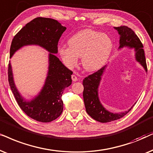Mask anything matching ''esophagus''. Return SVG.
<instances>
[{
  "instance_id": "obj_1",
  "label": "esophagus",
  "mask_w": 153,
  "mask_h": 153,
  "mask_svg": "<svg viewBox=\"0 0 153 153\" xmlns=\"http://www.w3.org/2000/svg\"><path fill=\"white\" fill-rule=\"evenodd\" d=\"M71 78H72V80L73 82H76V81H78V78H77V76L75 75H71Z\"/></svg>"
}]
</instances>
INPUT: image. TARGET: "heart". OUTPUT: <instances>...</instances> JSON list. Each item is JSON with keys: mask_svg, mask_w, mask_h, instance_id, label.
<instances>
[{"mask_svg": "<svg viewBox=\"0 0 153 153\" xmlns=\"http://www.w3.org/2000/svg\"><path fill=\"white\" fill-rule=\"evenodd\" d=\"M68 46L58 45L62 62L68 68L78 64V58L85 70L95 71L104 66L113 49V40L105 33L94 30H82L71 36Z\"/></svg>", "mask_w": 153, "mask_h": 153, "instance_id": "obj_1", "label": "heart"}]
</instances>
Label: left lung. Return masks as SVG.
<instances>
[{"label": "left lung", "instance_id": "8db88e82", "mask_svg": "<svg viewBox=\"0 0 153 153\" xmlns=\"http://www.w3.org/2000/svg\"><path fill=\"white\" fill-rule=\"evenodd\" d=\"M114 28L117 30L118 34L120 35V50L123 48L134 49L135 52L136 61L139 63L143 66L144 70L147 72L145 53L143 49V46L135 33L131 28L125 26L114 27ZM106 66L107 65H105L96 73L86 77L82 82L84 86L83 99L87 113L95 120L103 123L120 119L129 113L134 106L133 105L127 111L117 113H111L103 107L99 98V87L101 80V77Z\"/></svg>", "mask_w": 153, "mask_h": 153}]
</instances>
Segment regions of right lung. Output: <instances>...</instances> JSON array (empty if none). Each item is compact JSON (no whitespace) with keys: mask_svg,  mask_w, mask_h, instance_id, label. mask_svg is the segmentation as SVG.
<instances>
[{"mask_svg":"<svg viewBox=\"0 0 153 153\" xmlns=\"http://www.w3.org/2000/svg\"><path fill=\"white\" fill-rule=\"evenodd\" d=\"M66 29L55 19L37 17L16 34L10 47V58L20 48L27 45H38L49 52L48 71L45 84L38 95L30 100L24 98L18 91L10 62L8 66V81L18 105L30 118L41 123L52 122L61 115L64 106L62 94L72 83L73 72L54 54H57L59 40Z\"/></svg>","mask_w":153,"mask_h":153,"instance_id":"right-lung-1","label":"right lung"}]
</instances>
